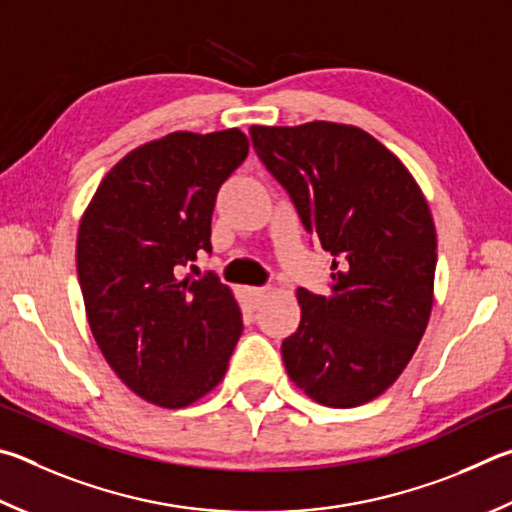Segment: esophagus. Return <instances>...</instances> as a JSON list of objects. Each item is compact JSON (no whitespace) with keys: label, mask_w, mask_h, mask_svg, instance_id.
I'll return each instance as SVG.
<instances>
[{"label":"esophagus","mask_w":512,"mask_h":512,"mask_svg":"<svg viewBox=\"0 0 512 512\" xmlns=\"http://www.w3.org/2000/svg\"><path fill=\"white\" fill-rule=\"evenodd\" d=\"M266 291H268V288H266V286H250V288H248V295H250V297H253V302L257 304V302H259V300H262V297L266 295Z\"/></svg>","instance_id":"obj_1"}]
</instances>
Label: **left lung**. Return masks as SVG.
Segmentation results:
<instances>
[{"instance_id":"obj_1","label":"left lung","mask_w":512,"mask_h":512,"mask_svg":"<svg viewBox=\"0 0 512 512\" xmlns=\"http://www.w3.org/2000/svg\"><path fill=\"white\" fill-rule=\"evenodd\" d=\"M250 141L336 268L329 295L297 288L288 376L327 407L367 403L401 376L430 320L436 232L423 192L358 127L253 125Z\"/></svg>"}]
</instances>
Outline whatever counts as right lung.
Here are the masks:
<instances>
[{
    "instance_id": "add662e5",
    "label": "right lung",
    "mask_w": 512,
    "mask_h": 512,
    "mask_svg": "<svg viewBox=\"0 0 512 512\" xmlns=\"http://www.w3.org/2000/svg\"><path fill=\"white\" fill-rule=\"evenodd\" d=\"M246 156L239 129L170 134L111 167L82 217L76 259L91 333L116 376L154 405L206 396L244 329L215 273L179 275L212 253L217 192Z\"/></svg>"
}]
</instances>
